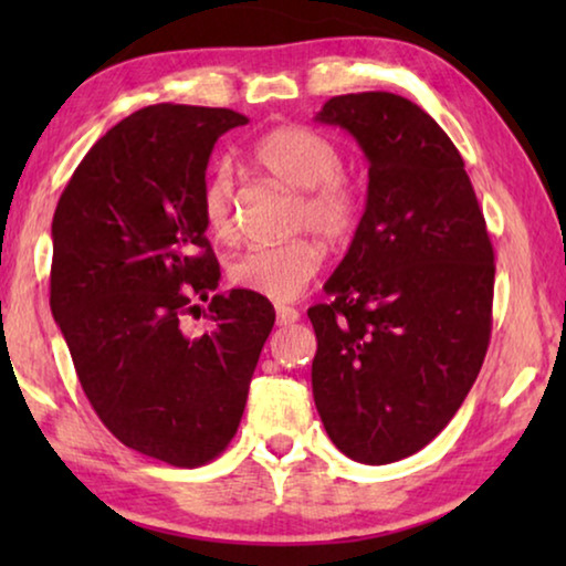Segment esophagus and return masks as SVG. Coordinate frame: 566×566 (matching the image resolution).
Here are the masks:
<instances>
[{
    "mask_svg": "<svg viewBox=\"0 0 566 566\" xmlns=\"http://www.w3.org/2000/svg\"><path fill=\"white\" fill-rule=\"evenodd\" d=\"M277 324H281V327H285V324H293V322H298V308H293V306H277Z\"/></svg>",
    "mask_w": 566,
    "mask_h": 566,
    "instance_id": "obj_1",
    "label": "esophagus"
}]
</instances>
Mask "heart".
I'll use <instances>...</instances> for the list:
<instances>
[{"label": "heart", "mask_w": 566, "mask_h": 566, "mask_svg": "<svg viewBox=\"0 0 566 566\" xmlns=\"http://www.w3.org/2000/svg\"><path fill=\"white\" fill-rule=\"evenodd\" d=\"M252 159L285 188L301 190L293 206V229L316 231L335 247L353 242L363 219V196L353 177L343 172V149L329 136L298 123L277 126L254 144ZM200 213L216 237H227L234 227V177L229 167L208 172L200 190ZM324 258V244L308 234L250 247L229 262V281L262 298L289 304L314 281Z\"/></svg>", "instance_id": "1"}]
</instances>
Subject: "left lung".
Returning a JSON list of instances; mask_svg holds the SVG:
<instances>
[{
    "instance_id": "8db88e82",
    "label": "left lung",
    "mask_w": 566,
    "mask_h": 566,
    "mask_svg": "<svg viewBox=\"0 0 566 566\" xmlns=\"http://www.w3.org/2000/svg\"><path fill=\"white\" fill-rule=\"evenodd\" d=\"M368 159V200L316 332L312 389L339 451L381 467L407 459L451 422L492 335L494 250L451 138L391 92L324 103Z\"/></svg>"
}]
</instances>
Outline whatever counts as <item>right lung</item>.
<instances>
[{
    "label": "right lung",
    "mask_w": 566,
    "mask_h": 566,
    "mask_svg": "<svg viewBox=\"0 0 566 566\" xmlns=\"http://www.w3.org/2000/svg\"><path fill=\"white\" fill-rule=\"evenodd\" d=\"M250 118L149 105L87 151L53 213L51 312L92 409L123 446L196 469L227 451L275 308L219 289L200 190L213 144ZM214 327L185 336L191 298Z\"/></svg>",
    "instance_id": "obj_1"
}]
</instances>
